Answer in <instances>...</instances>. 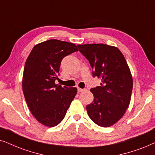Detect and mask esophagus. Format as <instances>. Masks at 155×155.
<instances>
[{"instance_id":"esophagus-1","label":"esophagus","mask_w":155,"mask_h":155,"mask_svg":"<svg viewBox=\"0 0 155 155\" xmlns=\"http://www.w3.org/2000/svg\"><path fill=\"white\" fill-rule=\"evenodd\" d=\"M86 88H78V91L79 92H82L84 91H85Z\"/></svg>"}]
</instances>
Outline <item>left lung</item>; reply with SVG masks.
Listing matches in <instances>:
<instances>
[{
    "label": "left lung",
    "mask_w": 155,
    "mask_h": 155,
    "mask_svg": "<svg viewBox=\"0 0 155 155\" xmlns=\"http://www.w3.org/2000/svg\"><path fill=\"white\" fill-rule=\"evenodd\" d=\"M89 61L92 75L101 79L91 88L94 101L86 106L88 116L101 127H110L125 114L130 102L133 78L124 56L117 47L104 44L77 45Z\"/></svg>",
    "instance_id": "obj_1"
}]
</instances>
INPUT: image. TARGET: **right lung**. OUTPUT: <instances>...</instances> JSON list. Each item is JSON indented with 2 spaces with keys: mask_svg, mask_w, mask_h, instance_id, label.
Instances as JSON below:
<instances>
[{
  "mask_svg": "<svg viewBox=\"0 0 155 155\" xmlns=\"http://www.w3.org/2000/svg\"><path fill=\"white\" fill-rule=\"evenodd\" d=\"M74 44L49 40L37 45L27 59L22 91L29 109L45 126L59 125L77 93L76 87L55 84L64 57L77 51Z\"/></svg>",
  "mask_w": 155,
  "mask_h": 155,
  "instance_id": "1",
  "label": "right lung"
}]
</instances>
